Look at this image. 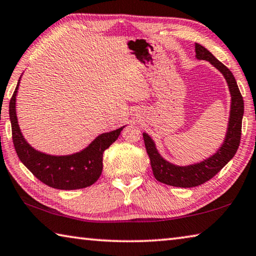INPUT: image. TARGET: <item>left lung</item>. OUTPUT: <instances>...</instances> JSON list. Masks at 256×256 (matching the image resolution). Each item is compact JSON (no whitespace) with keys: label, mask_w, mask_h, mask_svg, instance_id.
I'll return each mask as SVG.
<instances>
[{"label":"left lung","mask_w":256,"mask_h":256,"mask_svg":"<svg viewBox=\"0 0 256 256\" xmlns=\"http://www.w3.org/2000/svg\"><path fill=\"white\" fill-rule=\"evenodd\" d=\"M196 53L198 60H206L222 73L228 84L229 92L232 94L230 116L226 136L222 146L216 152L201 162L188 164V166H176L168 162L159 154L154 142L148 134L144 133V140L150 158L156 180L160 183L176 186V188H194L211 180L214 175L222 170L229 162L240 146L242 136V120L244 115V100L238 89L235 76L230 70L220 60H216L209 50L200 44H196Z\"/></svg>","instance_id":"8db88e82"}]
</instances>
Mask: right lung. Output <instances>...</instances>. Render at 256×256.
<instances>
[{"mask_svg": "<svg viewBox=\"0 0 256 256\" xmlns=\"http://www.w3.org/2000/svg\"><path fill=\"white\" fill-rule=\"evenodd\" d=\"M20 79L8 106L12 140L19 159L42 183L58 190H79L92 185L102 175V154L118 140L124 126L98 136L86 149L68 156H50L34 150L24 140L16 112Z\"/></svg>", "mask_w": 256, "mask_h": 256, "instance_id": "add662e5", "label": "right lung"}]
</instances>
